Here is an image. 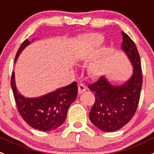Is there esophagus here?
Instances as JSON below:
<instances>
[{
    "label": "esophagus",
    "instance_id": "obj_1",
    "mask_svg": "<svg viewBox=\"0 0 154 154\" xmlns=\"http://www.w3.org/2000/svg\"><path fill=\"white\" fill-rule=\"evenodd\" d=\"M86 89H87V87L85 86V84L80 83L79 85V94L83 93L85 91H86Z\"/></svg>",
    "mask_w": 154,
    "mask_h": 154
}]
</instances>
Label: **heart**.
I'll return each mask as SVG.
<instances>
[{
    "label": "heart",
    "instance_id": "1",
    "mask_svg": "<svg viewBox=\"0 0 154 154\" xmlns=\"http://www.w3.org/2000/svg\"><path fill=\"white\" fill-rule=\"evenodd\" d=\"M103 38L99 34H90L85 35L80 46L79 53L81 55H87L91 51L97 48L103 43Z\"/></svg>",
    "mask_w": 154,
    "mask_h": 154
}]
</instances>
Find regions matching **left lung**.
<instances>
[{"label":"left lung","mask_w":154,"mask_h":154,"mask_svg":"<svg viewBox=\"0 0 154 154\" xmlns=\"http://www.w3.org/2000/svg\"><path fill=\"white\" fill-rule=\"evenodd\" d=\"M122 35L121 48L133 67L131 77L122 85H114L101 76L88 86L96 97L89 119L104 132L116 131L129 123L137 111L140 96L143 75L140 55L133 41L123 31Z\"/></svg>","instance_id":"1"}]
</instances>
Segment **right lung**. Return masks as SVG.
Here are the masks:
<instances>
[{
  "mask_svg": "<svg viewBox=\"0 0 154 154\" xmlns=\"http://www.w3.org/2000/svg\"><path fill=\"white\" fill-rule=\"evenodd\" d=\"M34 40V39H33ZM31 44L28 39L21 44L17 51L14 62L21 51ZM14 97L19 113L31 127L43 132L55 130L64 123L71 104L75 100L78 93L77 82L62 87L44 96L28 98L22 96L17 89L14 72L11 79Z\"/></svg>",
  "mask_w": 154,
  "mask_h": 154,
  "instance_id": "add662e5",
  "label": "right lung"
}]
</instances>
